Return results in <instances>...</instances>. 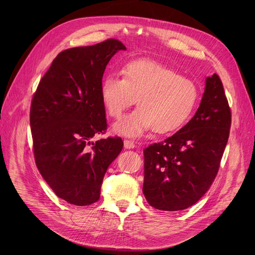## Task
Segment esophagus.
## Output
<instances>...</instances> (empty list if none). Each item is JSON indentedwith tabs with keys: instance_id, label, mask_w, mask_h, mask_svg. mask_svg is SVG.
Listing matches in <instances>:
<instances>
[{
	"instance_id": "obj_1",
	"label": "esophagus",
	"mask_w": 255,
	"mask_h": 255,
	"mask_svg": "<svg viewBox=\"0 0 255 255\" xmlns=\"http://www.w3.org/2000/svg\"><path fill=\"white\" fill-rule=\"evenodd\" d=\"M135 146H136V145H135V143L133 142V141L127 140V139L124 140V148H125V149H134Z\"/></svg>"
}]
</instances>
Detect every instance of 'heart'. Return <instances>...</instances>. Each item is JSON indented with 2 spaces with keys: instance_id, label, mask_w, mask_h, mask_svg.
Returning a JSON list of instances; mask_svg holds the SVG:
<instances>
[{
  "instance_id": "1",
  "label": "heart",
  "mask_w": 255,
  "mask_h": 255,
  "mask_svg": "<svg viewBox=\"0 0 255 255\" xmlns=\"http://www.w3.org/2000/svg\"><path fill=\"white\" fill-rule=\"evenodd\" d=\"M122 76L107 75L100 85L102 103L113 118L119 119L136 98L137 109L114 125L118 134L139 137L152 128L161 134L176 131L196 105V85L161 63L130 61L123 67Z\"/></svg>"
}]
</instances>
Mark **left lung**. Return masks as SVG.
Returning <instances> with one entry per match:
<instances>
[{
  "label": "left lung",
  "mask_w": 255,
  "mask_h": 255,
  "mask_svg": "<svg viewBox=\"0 0 255 255\" xmlns=\"http://www.w3.org/2000/svg\"><path fill=\"white\" fill-rule=\"evenodd\" d=\"M231 123L222 83L214 73L206 78L202 101L189 122L164 141L143 150L146 202L169 212L197 203L217 176Z\"/></svg>",
  "instance_id": "left-lung-1"
}]
</instances>
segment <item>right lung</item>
Wrapping results in <instances>:
<instances>
[{
  "instance_id": "obj_1",
  "label": "right lung",
  "mask_w": 255,
  "mask_h": 255,
  "mask_svg": "<svg viewBox=\"0 0 255 255\" xmlns=\"http://www.w3.org/2000/svg\"><path fill=\"white\" fill-rule=\"evenodd\" d=\"M119 50H126L125 45L107 39L60 52L32 100L36 165L52 191L74 206L97 202L105 172L124 145L121 137L91 141L107 127L100 85Z\"/></svg>"
}]
</instances>
